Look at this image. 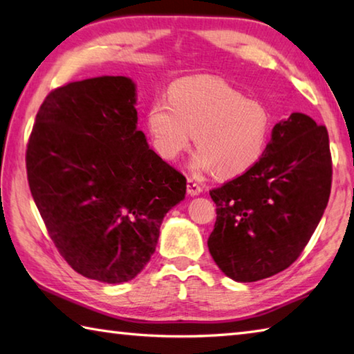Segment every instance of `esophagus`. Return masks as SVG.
<instances>
[{
  "mask_svg": "<svg viewBox=\"0 0 354 354\" xmlns=\"http://www.w3.org/2000/svg\"><path fill=\"white\" fill-rule=\"evenodd\" d=\"M187 189H188V194L189 196H197L202 193V187L197 182H194L193 178H188L187 182Z\"/></svg>",
  "mask_w": 354,
  "mask_h": 354,
  "instance_id": "esophagus-1",
  "label": "esophagus"
}]
</instances>
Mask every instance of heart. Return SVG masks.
I'll return each instance as SVG.
<instances>
[{
	"label": "heart",
	"instance_id": "obj_1",
	"mask_svg": "<svg viewBox=\"0 0 354 354\" xmlns=\"http://www.w3.org/2000/svg\"><path fill=\"white\" fill-rule=\"evenodd\" d=\"M270 113L218 77H193L178 82L169 97H157L147 113L149 132L157 152L177 158L196 135L199 147L193 160L196 174L216 169L221 177H236L263 157L270 132Z\"/></svg>",
	"mask_w": 354,
	"mask_h": 354
}]
</instances>
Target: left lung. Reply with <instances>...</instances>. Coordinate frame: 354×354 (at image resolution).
<instances>
[{
  "instance_id": "obj_1",
  "label": "left lung",
  "mask_w": 354,
  "mask_h": 354,
  "mask_svg": "<svg viewBox=\"0 0 354 354\" xmlns=\"http://www.w3.org/2000/svg\"><path fill=\"white\" fill-rule=\"evenodd\" d=\"M331 180L326 127L303 113L275 124L258 163L209 191L218 213L208 238L214 263L243 283L288 269L324 216Z\"/></svg>"
}]
</instances>
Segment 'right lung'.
<instances>
[{"mask_svg":"<svg viewBox=\"0 0 354 354\" xmlns=\"http://www.w3.org/2000/svg\"><path fill=\"white\" fill-rule=\"evenodd\" d=\"M135 84L70 82L40 105L26 149L30 194L65 261L91 280L122 283L149 263L187 178L136 129Z\"/></svg>","mask_w":354,"mask_h":354,"instance_id":"obj_1","label":"right lung"}]
</instances>
